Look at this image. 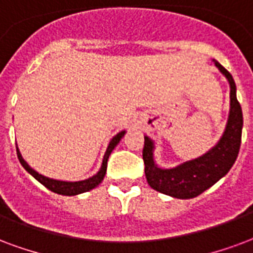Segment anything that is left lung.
<instances>
[{
	"label": "left lung",
	"mask_w": 253,
	"mask_h": 253,
	"mask_svg": "<svg viewBox=\"0 0 253 253\" xmlns=\"http://www.w3.org/2000/svg\"><path fill=\"white\" fill-rule=\"evenodd\" d=\"M213 61L226 78L231 88L229 117L220 141L201 157L177 165L175 168L164 169L155 164L154 142L147 135L145 136L142 154L146 179L154 190L174 198L188 200L197 197L198 194L213 186L231 170L240 150L243 111L236 98V84L232 75L218 61Z\"/></svg>",
	"instance_id": "left-lung-1"
}]
</instances>
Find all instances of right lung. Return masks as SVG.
I'll return each instance as SVG.
<instances>
[{"label":"right lung","instance_id":"right-lung-1","mask_svg":"<svg viewBox=\"0 0 253 253\" xmlns=\"http://www.w3.org/2000/svg\"><path fill=\"white\" fill-rule=\"evenodd\" d=\"M126 134V131H121L118 132L117 135L112 138L110 143H108V147L106 153H104V157H103V162L102 166H100V169L95 175L92 177H89L87 179H83V181H75V182H71V181H59V179H53V178H48L45 175H42V174H39L36 170H33L29 166V165L24 161L22 158L21 153L18 150V147L17 149V157H18V160H20V164L22 165V168L27 170L28 173L32 174L35 178L45 186L46 189H49L50 192H53V193L57 194H63V196H76V194L84 193V192H88L91 189L96 188L100 182L104 178V175H106V170H107V161L108 157L111 154V151L115 149V146L119 143L123 135Z\"/></svg>","mask_w":253,"mask_h":253}]
</instances>
